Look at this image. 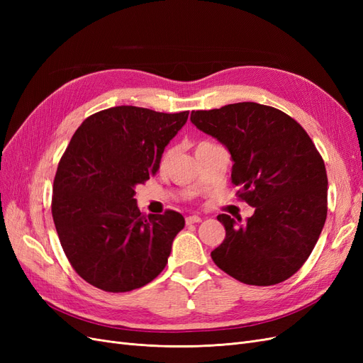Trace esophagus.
Listing matches in <instances>:
<instances>
[{
	"instance_id": "1",
	"label": "esophagus",
	"mask_w": 363,
	"mask_h": 363,
	"mask_svg": "<svg viewBox=\"0 0 363 363\" xmlns=\"http://www.w3.org/2000/svg\"><path fill=\"white\" fill-rule=\"evenodd\" d=\"M201 216L199 215H192V216H188L186 218V224H196V223H201Z\"/></svg>"
}]
</instances>
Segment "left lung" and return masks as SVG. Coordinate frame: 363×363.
Wrapping results in <instances>:
<instances>
[{
	"label": "left lung",
	"mask_w": 363,
	"mask_h": 363,
	"mask_svg": "<svg viewBox=\"0 0 363 363\" xmlns=\"http://www.w3.org/2000/svg\"><path fill=\"white\" fill-rule=\"evenodd\" d=\"M191 121L228 150L239 199L256 208L244 224L218 215L225 239L211 252L216 267L252 286L289 279L327 218V172L312 139L289 115L257 103L194 111Z\"/></svg>",
	"instance_id": "1"
}]
</instances>
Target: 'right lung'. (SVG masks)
Returning <instances> with one entry per match:
<instances>
[{
	"mask_svg": "<svg viewBox=\"0 0 363 363\" xmlns=\"http://www.w3.org/2000/svg\"><path fill=\"white\" fill-rule=\"evenodd\" d=\"M188 115L116 106L86 118L74 133L54 177L51 212L65 255L92 286L128 292L167 267L184 218L142 215L133 196L159 171Z\"/></svg>",
	"mask_w": 363,
	"mask_h": 363,
	"instance_id": "add662e5",
	"label": "right lung"
}]
</instances>
